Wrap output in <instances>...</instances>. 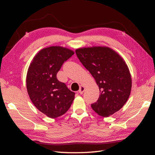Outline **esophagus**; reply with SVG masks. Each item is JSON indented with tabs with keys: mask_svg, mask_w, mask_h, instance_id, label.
<instances>
[{
	"mask_svg": "<svg viewBox=\"0 0 155 155\" xmlns=\"http://www.w3.org/2000/svg\"><path fill=\"white\" fill-rule=\"evenodd\" d=\"M83 90H84V87H80V88H79V91H83Z\"/></svg>",
	"mask_w": 155,
	"mask_h": 155,
	"instance_id": "esophagus-1",
	"label": "esophagus"
}]
</instances>
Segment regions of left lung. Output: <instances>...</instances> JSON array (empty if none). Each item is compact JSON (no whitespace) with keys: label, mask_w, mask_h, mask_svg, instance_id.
Segmentation results:
<instances>
[{"label":"left lung","mask_w":155,"mask_h":155,"mask_svg":"<svg viewBox=\"0 0 155 155\" xmlns=\"http://www.w3.org/2000/svg\"><path fill=\"white\" fill-rule=\"evenodd\" d=\"M74 52L71 49L53 46L42 49L29 66L26 83L32 103L48 117L63 115L71 107L75 93L57 78L62 64Z\"/></svg>","instance_id":"obj_1"}]
</instances>
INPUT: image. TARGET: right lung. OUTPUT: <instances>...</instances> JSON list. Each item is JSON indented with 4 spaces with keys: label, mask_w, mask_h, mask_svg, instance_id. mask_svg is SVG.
Segmentation results:
<instances>
[{
    "label": "right lung",
    "mask_w": 155,
    "mask_h": 155,
    "mask_svg": "<svg viewBox=\"0 0 155 155\" xmlns=\"http://www.w3.org/2000/svg\"><path fill=\"white\" fill-rule=\"evenodd\" d=\"M76 54L99 88V97L91 104L93 110L103 117L119 110L128 101L132 88L129 69L123 58L106 47L78 48Z\"/></svg>",
    "instance_id": "obj_1"
}]
</instances>
